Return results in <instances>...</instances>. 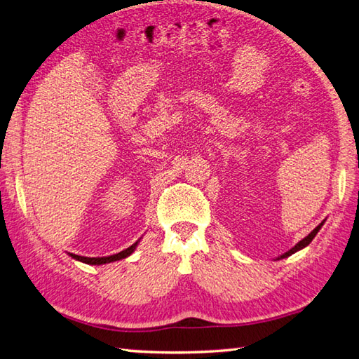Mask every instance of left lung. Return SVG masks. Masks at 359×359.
<instances>
[{
    "mask_svg": "<svg viewBox=\"0 0 359 359\" xmlns=\"http://www.w3.org/2000/svg\"><path fill=\"white\" fill-rule=\"evenodd\" d=\"M322 226H323V221H322V223H320V224H318V226L316 227V229H314V231H312V232L309 233V236H306V237H304L303 240H299V242H298V243H297L295 246H293V248H292V250H289L287 252H284V254H283V256H281V257H279V259L289 257V256H292V254H293V252H297V251H299V250H303V248H304V246H308V245H309V243L312 242V238H314V237L317 236V232H318V231H320V227H322Z\"/></svg>",
    "mask_w": 359,
    "mask_h": 359,
    "instance_id": "1",
    "label": "left lung"
}]
</instances>
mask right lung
Returning <instances> with one entry per match:
<instances>
[{
    "instance_id": "right-lung-1",
    "label": "right lung",
    "mask_w": 359,
    "mask_h": 359,
    "mask_svg": "<svg viewBox=\"0 0 359 359\" xmlns=\"http://www.w3.org/2000/svg\"><path fill=\"white\" fill-rule=\"evenodd\" d=\"M138 246V242L133 243L132 246H128L127 250H123L117 254H113V256H108V257H83V256H76V254H70L72 257L80 260V262L84 264H89V265H102V264H109V262H114V260H121V259H126L128 257L130 254L135 251V248Z\"/></svg>"
}]
</instances>
